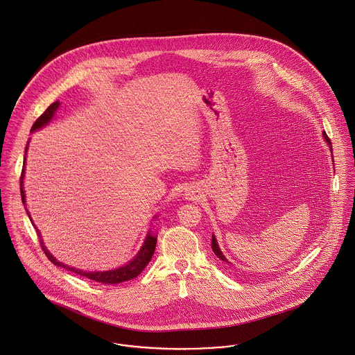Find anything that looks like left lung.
<instances>
[{"label":"left lung","instance_id":"1","mask_svg":"<svg viewBox=\"0 0 355 355\" xmlns=\"http://www.w3.org/2000/svg\"><path fill=\"white\" fill-rule=\"evenodd\" d=\"M322 137L325 138V141L328 142V145H329V148H331V150H332V146H331V139L328 138V135L324 132V134H322ZM211 248H213L214 254H216L218 258L221 259L223 261H226V263H227V260H226L225 257L223 255V252H221V250H220V247H218V244H217V240H216V237H214V236H213V239H211Z\"/></svg>","mask_w":355,"mask_h":355}]
</instances>
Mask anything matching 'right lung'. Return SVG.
<instances>
[{"label": "right lung", "instance_id": "obj_1", "mask_svg": "<svg viewBox=\"0 0 355 355\" xmlns=\"http://www.w3.org/2000/svg\"><path fill=\"white\" fill-rule=\"evenodd\" d=\"M60 107V101H55L53 104L49 105V108L35 121V123L33 125V129L31 131L35 130L40 129L43 128L44 125H47L54 112L57 111V108ZM27 148H28V144H27ZM26 148V149H27ZM24 166H26V157H24V165H23V169H21V176H20V193H21V200L23 203H26V195H24V190H23V178H24ZM28 214V211H27ZM30 216V214H28ZM31 218V217H30ZM39 233V232H37ZM156 243H157V239L155 236H152L150 233L148 234L141 251L138 252V255L135 258L132 259L130 263H128L126 266L121 267V268H116V270H111V271H104V272H84L81 270H76L73 267H69L66 264H62L61 261H57V259L54 258L43 245V243L40 241V245L46 254V257L49 258L50 261H53L55 266H60V267H64L66 270L71 271V272H76L78 275H83L88 279H92L95 282H101V284H119V282H125V281H129L135 278L137 275L141 274V271L146 267V264L150 261V259L155 254V250H156Z\"/></svg>", "mask_w": 355, "mask_h": 355}]
</instances>
